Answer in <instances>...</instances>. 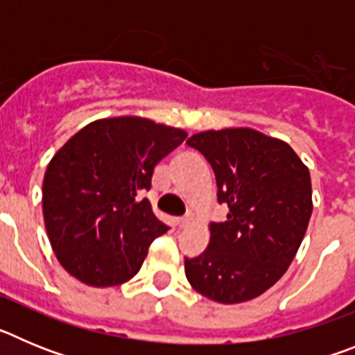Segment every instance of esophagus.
Returning <instances> with one entry per match:
<instances>
[{
	"instance_id": "obj_1",
	"label": "esophagus",
	"mask_w": 355,
	"mask_h": 355,
	"mask_svg": "<svg viewBox=\"0 0 355 355\" xmlns=\"http://www.w3.org/2000/svg\"><path fill=\"white\" fill-rule=\"evenodd\" d=\"M192 220H193V215L192 213H188L187 216H181V218H178V222H175V224L180 225V227H187V225L190 224Z\"/></svg>"
}]
</instances>
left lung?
<instances>
[{
    "instance_id": "left-lung-1",
    "label": "left lung",
    "mask_w": 355,
    "mask_h": 355,
    "mask_svg": "<svg viewBox=\"0 0 355 355\" xmlns=\"http://www.w3.org/2000/svg\"><path fill=\"white\" fill-rule=\"evenodd\" d=\"M215 172L229 208L211 222L209 245L184 258L196 291L220 304L256 299L274 286L299 250L311 218L309 171L286 142L250 128L202 131L187 140Z\"/></svg>"
}]
</instances>
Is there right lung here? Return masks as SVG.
I'll return each instance as SVG.
<instances>
[{
	"label": "right lung",
	"instance_id": "1",
	"mask_svg": "<svg viewBox=\"0 0 355 355\" xmlns=\"http://www.w3.org/2000/svg\"><path fill=\"white\" fill-rule=\"evenodd\" d=\"M187 131L142 117L90 122L49 162L42 184L46 231L65 270L89 286H117L140 270L153 240L167 233L149 200L156 163Z\"/></svg>",
	"mask_w": 355,
	"mask_h": 355
}]
</instances>
